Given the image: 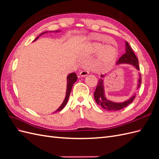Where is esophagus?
I'll list each match as a JSON object with an SVG mask.
<instances>
[{
    "instance_id": "34e87169",
    "label": "esophagus",
    "mask_w": 159,
    "mask_h": 159,
    "mask_svg": "<svg viewBox=\"0 0 159 159\" xmlns=\"http://www.w3.org/2000/svg\"><path fill=\"white\" fill-rule=\"evenodd\" d=\"M80 75L81 76H86V75H88V74H89V71H87V70H83V71H81V72H80Z\"/></svg>"
}]
</instances>
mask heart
<instances>
[{
  "label": "heart",
  "instance_id": "heart-1",
  "mask_svg": "<svg viewBox=\"0 0 159 159\" xmlns=\"http://www.w3.org/2000/svg\"><path fill=\"white\" fill-rule=\"evenodd\" d=\"M86 52L93 54L98 52V64L106 67L113 64L117 56L116 48L111 45H103L101 42H91L86 46Z\"/></svg>",
  "mask_w": 159,
  "mask_h": 159
}]
</instances>
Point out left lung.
Masks as SVG:
<instances>
[{
	"mask_svg": "<svg viewBox=\"0 0 159 159\" xmlns=\"http://www.w3.org/2000/svg\"><path fill=\"white\" fill-rule=\"evenodd\" d=\"M116 64L117 65L121 64H131L137 70H139V60L127 42H125V53L121 56V57L119 59ZM139 78L138 80L137 88H139L141 84V74H139ZM101 76H102V78L99 80L98 85L97 87H96L94 92V98L97 104L100 105V106H102V108L108 111H117L127 107L129 104L133 102V99L135 98V95H133L131 98L122 103H115L111 102V101L108 100L105 98L103 85V79L105 78V75H102Z\"/></svg>",
	"mask_w": 159,
	"mask_h": 159,
	"instance_id": "8db88e82",
	"label": "left lung"
}]
</instances>
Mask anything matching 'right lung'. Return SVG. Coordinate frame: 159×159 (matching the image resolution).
I'll use <instances>...</instances> for the list:
<instances>
[{"instance_id": "1", "label": "right lung", "mask_w": 159, "mask_h": 159, "mask_svg": "<svg viewBox=\"0 0 159 159\" xmlns=\"http://www.w3.org/2000/svg\"><path fill=\"white\" fill-rule=\"evenodd\" d=\"M55 32H59V30L57 31H55ZM48 32H43L40 35H39V36H40L42 34H44V33H46ZM39 36H38L36 39L34 40V42L36 41L38 38H39ZM77 80H78V76H77L76 74L75 73H71L70 74H69L68 75V77H67V89H66V98L64 100L63 103H61V105H60V107L57 109L56 111L54 112H57V111H61L62 109H63L65 105H66L67 102H68V100L69 99V97H70V93H71V89H72V86H73L75 82V81H77Z\"/></svg>"}]
</instances>
